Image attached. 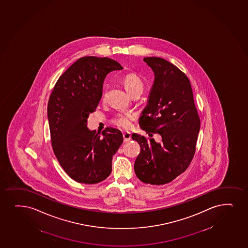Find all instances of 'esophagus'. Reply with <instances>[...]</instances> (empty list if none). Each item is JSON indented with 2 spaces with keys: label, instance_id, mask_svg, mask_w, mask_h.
I'll return each mask as SVG.
<instances>
[{
  "label": "esophagus",
  "instance_id": "esophagus-1",
  "mask_svg": "<svg viewBox=\"0 0 248 248\" xmlns=\"http://www.w3.org/2000/svg\"><path fill=\"white\" fill-rule=\"evenodd\" d=\"M123 137H124V142H128V141H130V140H131V134L128 133V132H124L123 134Z\"/></svg>",
  "mask_w": 248,
  "mask_h": 248
}]
</instances>
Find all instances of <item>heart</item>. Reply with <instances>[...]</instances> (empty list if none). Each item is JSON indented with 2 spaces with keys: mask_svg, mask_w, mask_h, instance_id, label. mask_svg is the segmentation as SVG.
Wrapping results in <instances>:
<instances>
[{
  "mask_svg": "<svg viewBox=\"0 0 248 248\" xmlns=\"http://www.w3.org/2000/svg\"><path fill=\"white\" fill-rule=\"evenodd\" d=\"M122 84L129 94L136 91H143V83L136 74L129 73L124 76ZM133 118L134 116L132 114H120L114 117L113 123L119 128L128 129L131 127Z\"/></svg>",
  "mask_w": 248,
  "mask_h": 248,
  "instance_id": "heart-1",
  "label": "heart"
}]
</instances>
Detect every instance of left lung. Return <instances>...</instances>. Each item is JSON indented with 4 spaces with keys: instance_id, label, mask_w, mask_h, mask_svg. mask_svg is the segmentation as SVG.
<instances>
[{
    "instance_id": "left-lung-1",
    "label": "left lung",
    "mask_w": 248,
    "mask_h": 248,
    "mask_svg": "<svg viewBox=\"0 0 248 248\" xmlns=\"http://www.w3.org/2000/svg\"><path fill=\"white\" fill-rule=\"evenodd\" d=\"M143 62L155 74L148 103L140 117V125L149 133H157L162 140H147L132 134L141 151L134 163L136 176L145 184L170 183L189 166L194 153L200 120L189 79L174 64L159 57Z\"/></svg>"
}]
</instances>
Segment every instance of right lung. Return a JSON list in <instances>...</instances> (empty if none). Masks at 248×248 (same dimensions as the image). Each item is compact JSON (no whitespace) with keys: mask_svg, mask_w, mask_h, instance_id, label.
I'll return each mask as SVG.
<instances>
[{"mask_svg":"<svg viewBox=\"0 0 248 248\" xmlns=\"http://www.w3.org/2000/svg\"><path fill=\"white\" fill-rule=\"evenodd\" d=\"M122 69L108 57H82L59 78L50 94L47 117L53 151L64 172L80 184L108 178L112 157L124 141L117 128L100 134L87 127L89 115L102 96L105 77Z\"/></svg>","mask_w":248,"mask_h":248,"instance_id":"obj_1","label":"right lung"}]
</instances>
